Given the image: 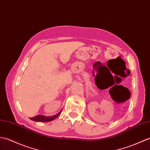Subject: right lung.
Here are the masks:
<instances>
[{
    "mask_svg": "<svg viewBox=\"0 0 150 150\" xmlns=\"http://www.w3.org/2000/svg\"><path fill=\"white\" fill-rule=\"evenodd\" d=\"M61 111H60V112H59L58 114H57L56 115H55V116H45L44 115H38V116H34L33 117H30V119L33 121H40V122H48V121H51L52 120H54V119H55L56 117H57L61 113Z\"/></svg>",
    "mask_w": 150,
    "mask_h": 150,
    "instance_id": "obj_1",
    "label": "right lung"
}]
</instances>
